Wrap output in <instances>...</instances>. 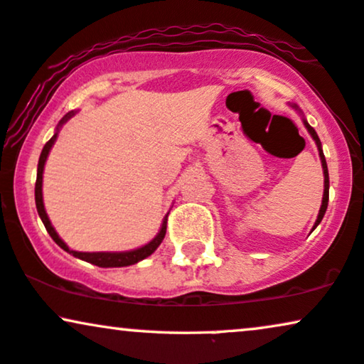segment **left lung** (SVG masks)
<instances>
[{"label":"left lung","mask_w":364,"mask_h":364,"mask_svg":"<svg viewBox=\"0 0 364 364\" xmlns=\"http://www.w3.org/2000/svg\"><path fill=\"white\" fill-rule=\"evenodd\" d=\"M304 124H306V127H307V131L311 132V136H312V139L316 141V144H317V149H319V156H321V163H323V169H324V196H323V205H321V210H319V215H317V220H316V225H314V228L317 227V225L321 223V220H323V216H324V213H326V210H328V201H329V174H328V164H326V159H324V153H323V148H321V141H319V137H317V134H316V131L314 129H312L309 124H307L306 121H304Z\"/></svg>","instance_id":"obj_1"}]
</instances>
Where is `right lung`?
<instances>
[{
	"mask_svg": "<svg viewBox=\"0 0 364 364\" xmlns=\"http://www.w3.org/2000/svg\"><path fill=\"white\" fill-rule=\"evenodd\" d=\"M73 116V112H68L65 117L60 121L58 126H62L63 122L67 121V119H70ZM57 139V134H55L52 139H50L47 144H45L43 151H41L40 154V161H38V173H36V183H35V201H36V210H38V215L41 218V222H43L45 228H47V232L50 233V237L53 238L55 243H57L58 247H62L63 250H67L68 254H72L73 257H77V259H82L85 262H90V264L97 265V267H126V265H132V264H137V262L146 259V257H149L156 248L159 247V243L163 242L164 235H166V225H168V215L164 216L163 220V225H161V230L159 233L156 235L154 240H151L148 245L137 248V250H131V252H75V250H68V247L65 243L62 242V238L57 235V232H55L52 223H50L48 216H47V211H45V206H43V196H41V179H43V166H45V161H47V156L50 153V149H52L53 142Z\"/></svg>",
	"mask_w": 364,
	"mask_h": 364,
	"instance_id": "right-lung-1",
	"label": "right lung"
}]
</instances>
